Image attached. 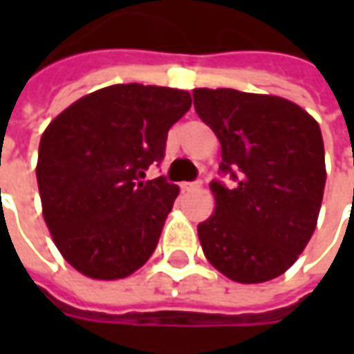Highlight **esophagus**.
<instances>
[{
  "label": "esophagus",
  "instance_id": "obj_1",
  "mask_svg": "<svg viewBox=\"0 0 354 354\" xmlns=\"http://www.w3.org/2000/svg\"><path fill=\"white\" fill-rule=\"evenodd\" d=\"M201 182H184L182 184V189L184 192H197V189H201Z\"/></svg>",
  "mask_w": 354,
  "mask_h": 354
}]
</instances>
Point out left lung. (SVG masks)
<instances>
[{
  "mask_svg": "<svg viewBox=\"0 0 354 354\" xmlns=\"http://www.w3.org/2000/svg\"><path fill=\"white\" fill-rule=\"evenodd\" d=\"M195 111L222 146L233 189L210 184L216 208L197 225L207 260L243 284L288 271L319 220L326 165L319 123L274 94L195 88Z\"/></svg>",
  "mask_w": 354,
  "mask_h": 354,
  "instance_id": "8db88e82",
  "label": "left lung"
}]
</instances>
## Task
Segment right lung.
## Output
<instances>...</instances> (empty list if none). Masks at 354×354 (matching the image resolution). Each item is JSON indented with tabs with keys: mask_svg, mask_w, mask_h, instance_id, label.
<instances>
[{
	"mask_svg": "<svg viewBox=\"0 0 354 354\" xmlns=\"http://www.w3.org/2000/svg\"><path fill=\"white\" fill-rule=\"evenodd\" d=\"M189 108L182 88L111 85L75 100L45 129L35 167L43 218L81 274L124 279L153 254L180 187L142 178Z\"/></svg>",
	"mask_w": 354,
	"mask_h": 354,
	"instance_id": "1",
	"label": "right lung"
}]
</instances>
